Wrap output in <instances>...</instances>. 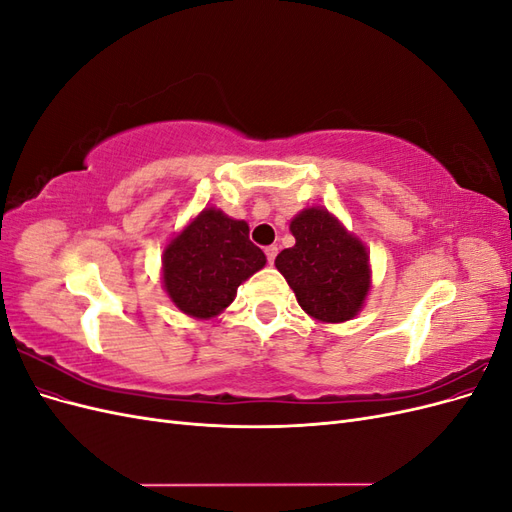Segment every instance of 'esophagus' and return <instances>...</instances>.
I'll use <instances>...</instances> for the list:
<instances>
[{"label":"esophagus","mask_w":512,"mask_h":512,"mask_svg":"<svg viewBox=\"0 0 512 512\" xmlns=\"http://www.w3.org/2000/svg\"><path fill=\"white\" fill-rule=\"evenodd\" d=\"M265 254H267V262H269V265H273V262H275V256H277V247H275V245L265 247Z\"/></svg>","instance_id":"1"}]
</instances>
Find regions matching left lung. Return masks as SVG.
I'll return each instance as SVG.
<instances>
[{
    "mask_svg": "<svg viewBox=\"0 0 512 512\" xmlns=\"http://www.w3.org/2000/svg\"><path fill=\"white\" fill-rule=\"evenodd\" d=\"M294 243L275 267L297 294L299 305L322 322H344L359 312L369 290L365 245L329 211L312 207L290 222Z\"/></svg>",
    "mask_w": 512,
    "mask_h": 512,
    "instance_id": "8db88e82",
    "label": "left lung"
}]
</instances>
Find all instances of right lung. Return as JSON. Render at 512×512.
<instances>
[{
  "mask_svg": "<svg viewBox=\"0 0 512 512\" xmlns=\"http://www.w3.org/2000/svg\"><path fill=\"white\" fill-rule=\"evenodd\" d=\"M265 262V254L250 241V226L205 209L164 250V288L183 314L211 318L232 303L239 284Z\"/></svg>",
  "mask_w": 512,
  "mask_h": 512,
  "instance_id": "obj_1",
  "label": "right lung"
}]
</instances>
